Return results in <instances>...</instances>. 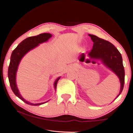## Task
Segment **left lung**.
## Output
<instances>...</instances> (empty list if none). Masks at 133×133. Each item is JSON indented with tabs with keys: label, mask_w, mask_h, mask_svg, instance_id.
Returning a JSON list of instances; mask_svg holds the SVG:
<instances>
[{
	"label": "left lung",
	"mask_w": 133,
	"mask_h": 133,
	"mask_svg": "<svg viewBox=\"0 0 133 133\" xmlns=\"http://www.w3.org/2000/svg\"><path fill=\"white\" fill-rule=\"evenodd\" d=\"M93 42V48L88 56L91 59H99L110 70L117 76L121 83L118 97L122 91L125 83V70L122 55L117 49L111 43L99 38L94 35L89 34Z\"/></svg>",
	"instance_id": "1"
}]
</instances>
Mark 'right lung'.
Wrapping results in <instances>:
<instances>
[{
	"label": "right lung",
	"mask_w": 133,
	"mask_h": 133,
	"mask_svg": "<svg viewBox=\"0 0 133 133\" xmlns=\"http://www.w3.org/2000/svg\"><path fill=\"white\" fill-rule=\"evenodd\" d=\"M52 37V34L49 33H43L39 34L36 36L30 37L28 38L25 39V40L22 41L17 46V48L13 50L10 59V66L8 67V76L9 82H10V84L11 86V89L16 96L20 98V99L25 102L27 104L31 105H40L43 104L46 102H48L49 101L46 102H42V103L38 104H33L25 100L22 95H20L18 90L17 86L16 84V74L17 72V69L18 67L20 61L23 57L30 50H31L33 49L36 48L40 44H42L43 43L46 42L48 41L49 39ZM60 79V76L57 78L54 82V88L55 89H57V84L58 80Z\"/></svg>",
	"instance_id": "right-lung-1"
}]
</instances>
